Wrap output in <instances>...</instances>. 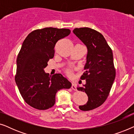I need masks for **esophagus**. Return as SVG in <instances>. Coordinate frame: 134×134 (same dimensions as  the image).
Wrapping results in <instances>:
<instances>
[{
  "mask_svg": "<svg viewBox=\"0 0 134 134\" xmlns=\"http://www.w3.org/2000/svg\"><path fill=\"white\" fill-rule=\"evenodd\" d=\"M71 88H72L73 90H76L77 88H76V84L74 83H72V85H71Z\"/></svg>",
  "mask_w": 134,
  "mask_h": 134,
  "instance_id": "34e87169",
  "label": "esophagus"
}]
</instances>
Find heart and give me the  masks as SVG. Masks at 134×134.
Listing matches in <instances>:
<instances>
[{
    "label": "heart",
    "mask_w": 134,
    "mask_h": 134,
    "mask_svg": "<svg viewBox=\"0 0 134 134\" xmlns=\"http://www.w3.org/2000/svg\"><path fill=\"white\" fill-rule=\"evenodd\" d=\"M66 74L68 75V76H71V75H72V71L69 69H67L66 70Z\"/></svg>",
    "instance_id": "b5f03b06"
}]
</instances>
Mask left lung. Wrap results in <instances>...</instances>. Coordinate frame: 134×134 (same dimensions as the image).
<instances>
[{
    "instance_id": "8db88e82",
    "label": "left lung",
    "mask_w": 134,
    "mask_h": 134,
    "mask_svg": "<svg viewBox=\"0 0 134 134\" xmlns=\"http://www.w3.org/2000/svg\"><path fill=\"white\" fill-rule=\"evenodd\" d=\"M73 33L87 48L85 72L80 77L86 83L77 88L88 98L87 104L79 108L88 111L101 105L109 96L116 75L113 53L103 35L96 30L83 27L74 29Z\"/></svg>"
}]
</instances>
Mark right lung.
Wrapping results in <instances>:
<instances>
[{"label": "right lung", "mask_w": 134, "mask_h": 134, "mask_svg": "<svg viewBox=\"0 0 134 134\" xmlns=\"http://www.w3.org/2000/svg\"><path fill=\"white\" fill-rule=\"evenodd\" d=\"M70 33L69 29L47 27L33 31L23 42L16 60L15 82L24 100L35 109L52 107L57 92L71 87L61 74L51 76L44 71L49 59L54 57L57 42Z\"/></svg>", "instance_id": "obj_1"}]
</instances>
